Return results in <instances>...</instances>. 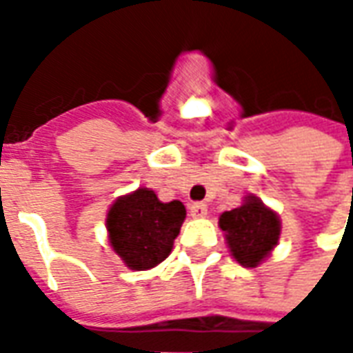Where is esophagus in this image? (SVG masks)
Masks as SVG:
<instances>
[{
  "instance_id": "1",
  "label": "esophagus",
  "mask_w": 353,
  "mask_h": 353,
  "mask_svg": "<svg viewBox=\"0 0 353 353\" xmlns=\"http://www.w3.org/2000/svg\"><path fill=\"white\" fill-rule=\"evenodd\" d=\"M208 215V206L204 202H194L191 206V217L194 219H202V217H206Z\"/></svg>"
}]
</instances>
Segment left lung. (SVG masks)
<instances>
[{"mask_svg": "<svg viewBox=\"0 0 353 353\" xmlns=\"http://www.w3.org/2000/svg\"><path fill=\"white\" fill-rule=\"evenodd\" d=\"M219 229L230 255L245 268H255L270 257L281 232L280 215L255 194L244 196V202L219 215Z\"/></svg>", "mask_w": 353, "mask_h": 353, "instance_id": "1", "label": "left lung"}]
</instances>
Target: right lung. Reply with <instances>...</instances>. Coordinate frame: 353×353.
I'll return each mask as SVG.
<instances>
[{
	"label": "right lung",
	"instance_id": "add662e5",
	"mask_svg": "<svg viewBox=\"0 0 353 353\" xmlns=\"http://www.w3.org/2000/svg\"><path fill=\"white\" fill-rule=\"evenodd\" d=\"M185 215L179 200L161 202L153 189L139 187L108 210L109 245L130 270H149L172 253Z\"/></svg>",
	"mask_w": 353,
	"mask_h": 353
}]
</instances>
